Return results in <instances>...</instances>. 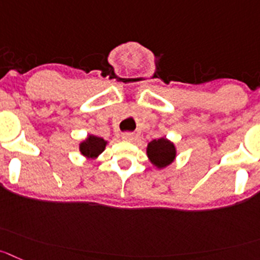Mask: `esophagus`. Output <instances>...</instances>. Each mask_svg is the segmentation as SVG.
<instances>
[{
    "label": "esophagus",
    "mask_w": 260,
    "mask_h": 260,
    "mask_svg": "<svg viewBox=\"0 0 260 260\" xmlns=\"http://www.w3.org/2000/svg\"><path fill=\"white\" fill-rule=\"evenodd\" d=\"M122 139L126 140V142H132V140L134 139V135H133L132 133H123Z\"/></svg>",
    "instance_id": "1"
}]
</instances>
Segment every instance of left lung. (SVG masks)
<instances>
[{"instance_id":"obj_1","label":"left lung","mask_w":260,"mask_h":260,"mask_svg":"<svg viewBox=\"0 0 260 260\" xmlns=\"http://www.w3.org/2000/svg\"><path fill=\"white\" fill-rule=\"evenodd\" d=\"M147 153L150 162L154 166H157L158 169L169 166L176 157L175 145L171 142H169V140H166L165 138H160L158 140H152L148 144Z\"/></svg>"}]
</instances>
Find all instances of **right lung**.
Instances as JSON below:
<instances>
[{
  "label": "right lung",
  "instance_id": "1",
  "mask_svg": "<svg viewBox=\"0 0 260 260\" xmlns=\"http://www.w3.org/2000/svg\"><path fill=\"white\" fill-rule=\"evenodd\" d=\"M106 144H107V142H105L102 138L90 135V137H88V139L85 142H83L80 144V152L85 157L94 158L105 150Z\"/></svg>",
  "mask_w": 260,
  "mask_h": 260
}]
</instances>
